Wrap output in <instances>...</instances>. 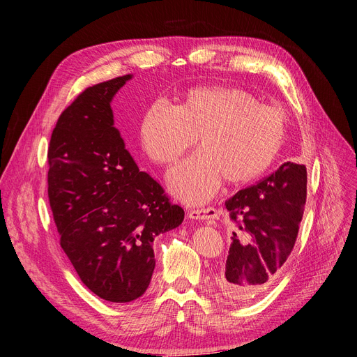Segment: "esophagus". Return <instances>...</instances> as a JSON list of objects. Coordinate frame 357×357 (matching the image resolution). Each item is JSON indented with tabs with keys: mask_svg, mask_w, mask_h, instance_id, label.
Instances as JSON below:
<instances>
[{
	"mask_svg": "<svg viewBox=\"0 0 357 357\" xmlns=\"http://www.w3.org/2000/svg\"><path fill=\"white\" fill-rule=\"evenodd\" d=\"M188 215L194 220H218L220 217V210L214 208V207H208V208H194L188 211Z\"/></svg>",
	"mask_w": 357,
	"mask_h": 357,
	"instance_id": "obj_1",
	"label": "esophagus"
}]
</instances>
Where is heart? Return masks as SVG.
Returning a JSON list of instances; mask_svg holds the SVG:
<instances>
[{
    "label": "heart",
    "mask_w": 357,
    "mask_h": 357,
    "mask_svg": "<svg viewBox=\"0 0 357 357\" xmlns=\"http://www.w3.org/2000/svg\"><path fill=\"white\" fill-rule=\"evenodd\" d=\"M285 133L282 111L230 86L192 88L175 107L155 101L139 121L143 152L162 166L176 162L197 136L199 150L167 175L169 188L188 204L213 198L222 179L238 185L264 174L282 147Z\"/></svg>",
    "instance_id": "heart-1"
}]
</instances>
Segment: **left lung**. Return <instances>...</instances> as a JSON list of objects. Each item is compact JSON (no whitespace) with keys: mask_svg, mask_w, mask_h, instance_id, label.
Wrapping results in <instances>:
<instances>
[{"mask_svg":"<svg viewBox=\"0 0 357 357\" xmlns=\"http://www.w3.org/2000/svg\"><path fill=\"white\" fill-rule=\"evenodd\" d=\"M307 201V167L287 162L226 201L234 224L217 284L233 301H250L279 276L299 231Z\"/></svg>","mask_w":357,"mask_h":357,"instance_id":"8db88e82","label":"left lung"}]
</instances>
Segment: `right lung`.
Returning a JSON list of instances; mask_svg holds the SVG:
<instances>
[{
    "label": "right lung",
    "mask_w": 357,
    "mask_h": 357,
    "mask_svg": "<svg viewBox=\"0 0 357 357\" xmlns=\"http://www.w3.org/2000/svg\"><path fill=\"white\" fill-rule=\"evenodd\" d=\"M130 78L84 89L62 111L47 150V195L61 246L88 289L109 303L144 294L155 237L178 227L185 214L139 171L114 127L109 102Z\"/></svg>",
    "instance_id": "obj_1"
}]
</instances>
